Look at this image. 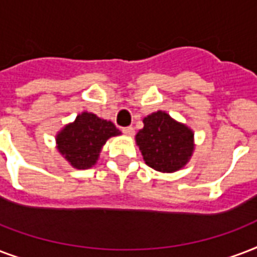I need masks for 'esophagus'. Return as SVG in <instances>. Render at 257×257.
<instances>
[{
	"label": "esophagus",
	"instance_id": "1",
	"mask_svg": "<svg viewBox=\"0 0 257 257\" xmlns=\"http://www.w3.org/2000/svg\"><path fill=\"white\" fill-rule=\"evenodd\" d=\"M122 133L124 135H127V137H133V135H134V133H135V130H134V127H131V126L123 127Z\"/></svg>",
	"mask_w": 257,
	"mask_h": 257
}]
</instances>
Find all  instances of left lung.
<instances>
[{"label":"left lung","mask_w":257,"mask_h":257,"mask_svg":"<svg viewBox=\"0 0 257 257\" xmlns=\"http://www.w3.org/2000/svg\"><path fill=\"white\" fill-rule=\"evenodd\" d=\"M135 142L147 166L161 173L182 169L194 151L193 131L165 111L143 118V128L135 135Z\"/></svg>","instance_id":"1"}]
</instances>
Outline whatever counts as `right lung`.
Returning a JSON list of instances; mask_svg holds the SVG:
<instances>
[{
	"label": "right lung",
	"mask_w": 257,
	"mask_h": 257,
	"mask_svg": "<svg viewBox=\"0 0 257 257\" xmlns=\"http://www.w3.org/2000/svg\"><path fill=\"white\" fill-rule=\"evenodd\" d=\"M116 135L120 131L114 123L84 111L56 135L57 150L73 168L84 170L96 164L107 139Z\"/></svg>",
	"instance_id": "right-lung-1"
}]
</instances>
